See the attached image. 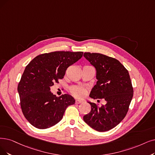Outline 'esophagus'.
<instances>
[{"mask_svg":"<svg viewBox=\"0 0 155 155\" xmlns=\"http://www.w3.org/2000/svg\"><path fill=\"white\" fill-rule=\"evenodd\" d=\"M83 101L81 100H79V99H76V104H81L82 103Z\"/></svg>","mask_w":155,"mask_h":155,"instance_id":"esophagus-1","label":"esophagus"}]
</instances>
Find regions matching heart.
Returning <instances> with one entry per match:
<instances>
[{
	"mask_svg": "<svg viewBox=\"0 0 155 155\" xmlns=\"http://www.w3.org/2000/svg\"><path fill=\"white\" fill-rule=\"evenodd\" d=\"M70 91L74 96L79 98H82L86 94L87 90H86V88L82 87V86H74L70 88Z\"/></svg>",
	"mask_w": 155,
	"mask_h": 155,
	"instance_id": "obj_1",
	"label": "heart"
}]
</instances>
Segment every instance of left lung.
Listing matches in <instances>:
<instances>
[{"label":"left lung","instance_id":"1","mask_svg":"<svg viewBox=\"0 0 155 155\" xmlns=\"http://www.w3.org/2000/svg\"><path fill=\"white\" fill-rule=\"evenodd\" d=\"M83 56L97 71L98 81L90 97L106 101L101 107L96 103L88 102L91 110L83 116V120L97 131H108L127 115L134 95L131 79L127 69L116 58L89 52H85Z\"/></svg>","mask_w":155,"mask_h":155}]
</instances>
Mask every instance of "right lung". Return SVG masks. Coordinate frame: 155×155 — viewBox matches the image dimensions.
I'll return each mask as SVG.
<instances>
[{
	"label": "right lung",
	"instance_id": "1",
	"mask_svg": "<svg viewBox=\"0 0 155 155\" xmlns=\"http://www.w3.org/2000/svg\"><path fill=\"white\" fill-rule=\"evenodd\" d=\"M83 54L82 51L43 53L26 66L18 91L22 113L31 125L39 129L50 128L62 119L68 106L75 104L74 98L68 94L53 95L50 87L64 78L67 68Z\"/></svg>",
	"mask_w": 155,
	"mask_h": 155
}]
</instances>
